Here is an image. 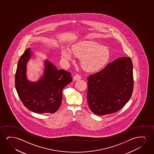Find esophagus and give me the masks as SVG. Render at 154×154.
I'll use <instances>...</instances> for the list:
<instances>
[{
	"mask_svg": "<svg viewBox=\"0 0 154 154\" xmlns=\"http://www.w3.org/2000/svg\"><path fill=\"white\" fill-rule=\"evenodd\" d=\"M80 79H82V77L79 75H78V74H77L76 75H75L74 76V77H73V80H75V81L79 80Z\"/></svg>",
	"mask_w": 154,
	"mask_h": 154,
	"instance_id": "obj_1",
	"label": "esophagus"
}]
</instances>
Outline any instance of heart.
<instances>
[{
	"instance_id": "obj_1",
	"label": "heart",
	"mask_w": 154,
	"mask_h": 154,
	"mask_svg": "<svg viewBox=\"0 0 154 154\" xmlns=\"http://www.w3.org/2000/svg\"><path fill=\"white\" fill-rule=\"evenodd\" d=\"M73 55L80 58L81 65L88 72H96L107 63L110 57L107 47L102 46L94 40H82L74 44L72 51L67 49L61 50V57L68 63L74 59Z\"/></svg>"
}]
</instances>
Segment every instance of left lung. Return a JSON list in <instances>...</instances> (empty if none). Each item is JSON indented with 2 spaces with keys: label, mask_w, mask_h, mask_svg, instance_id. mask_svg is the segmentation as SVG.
<instances>
[{
  "label": "left lung",
  "mask_w": 154,
  "mask_h": 154,
  "mask_svg": "<svg viewBox=\"0 0 154 154\" xmlns=\"http://www.w3.org/2000/svg\"><path fill=\"white\" fill-rule=\"evenodd\" d=\"M133 67L130 58L120 57L87 78V100L94 114L114 113L129 101L134 87Z\"/></svg>",
  "instance_id": "1"
}]
</instances>
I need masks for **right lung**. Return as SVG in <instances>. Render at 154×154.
Returning <instances> with one entry per match:
<instances>
[{"mask_svg":"<svg viewBox=\"0 0 154 154\" xmlns=\"http://www.w3.org/2000/svg\"><path fill=\"white\" fill-rule=\"evenodd\" d=\"M31 48L27 49L18 61L15 75V87L23 105L37 114H53L59 109L63 89L72 78L71 73L45 60L44 72L36 82L28 80L27 63L31 58Z\"/></svg>","mask_w":154,"mask_h":154,"instance_id":"add662e5","label":"right lung"}]
</instances>
